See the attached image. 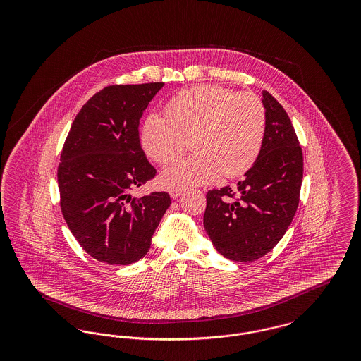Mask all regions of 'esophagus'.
Masks as SVG:
<instances>
[{"mask_svg": "<svg viewBox=\"0 0 361 361\" xmlns=\"http://www.w3.org/2000/svg\"><path fill=\"white\" fill-rule=\"evenodd\" d=\"M169 193H171V197H172V199H177V197L181 195V190H180V189H172Z\"/></svg>", "mask_w": 361, "mask_h": 361, "instance_id": "34e87169", "label": "esophagus"}]
</instances>
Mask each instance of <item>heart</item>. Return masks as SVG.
I'll use <instances>...</instances> for the list:
<instances>
[{"mask_svg":"<svg viewBox=\"0 0 361 361\" xmlns=\"http://www.w3.org/2000/svg\"><path fill=\"white\" fill-rule=\"evenodd\" d=\"M165 111L166 118L150 114L145 119L140 134L145 153L165 165L184 152L189 139L195 153L162 171L159 181L165 188L208 184L221 173L237 178L256 164L267 130L265 105L257 94L196 86L174 96Z\"/></svg>","mask_w":361,"mask_h":361,"instance_id":"obj_1","label":"heart"}]
</instances>
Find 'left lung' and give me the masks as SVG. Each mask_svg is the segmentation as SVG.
<instances>
[{"mask_svg": "<svg viewBox=\"0 0 361 361\" xmlns=\"http://www.w3.org/2000/svg\"><path fill=\"white\" fill-rule=\"evenodd\" d=\"M267 130L256 164L237 187L207 192L203 224L215 249L250 262L269 253L290 227L303 180V153L291 121L264 90Z\"/></svg>", "mask_w": 361, "mask_h": 361, "instance_id": "1", "label": "left lung"}]
</instances>
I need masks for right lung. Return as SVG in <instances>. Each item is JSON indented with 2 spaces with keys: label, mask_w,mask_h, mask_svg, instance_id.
<instances>
[{
  "label": "right lung",
  "mask_w": 361,
  "mask_h": 361,
  "mask_svg": "<svg viewBox=\"0 0 361 361\" xmlns=\"http://www.w3.org/2000/svg\"><path fill=\"white\" fill-rule=\"evenodd\" d=\"M164 82L109 85L71 124L58 165L62 215L89 256L128 265L146 256L168 207L166 192L133 197L157 171L140 147L139 119Z\"/></svg>",
  "instance_id": "1"
}]
</instances>
